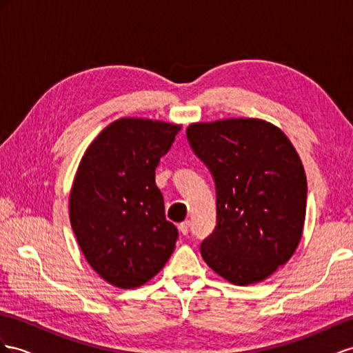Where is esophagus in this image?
Masks as SVG:
<instances>
[{"instance_id": "obj_1", "label": "esophagus", "mask_w": 353, "mask_h": 353, "mask_svg": "<svg viewBox=\"0 0 353 353\" xmlns=\"http://www.w3.org/2000/svg\"><path fill=\"white\" fill-rule=\"evenodd\" d=\"M189 228H191V223H189V221H185L179 225V230L183 234V236H186V234L189 232Z\"/></svg>"}]
</instances>
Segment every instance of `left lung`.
<instances>
[{"instance_id": "obj_1", "label": "left lung", "mask_w": 353, "mask_h": 353, "mask_svg": "<svg viewBox=\"0 0 353 353\" xmlns=\"http://www.w3.org/2000/svg\"><path fill=\"white\" fill-rule=\"evenodd\" d=\"M216 188V227L201 243L213 271L234 285L261 282L301 239L307 180L291 141L265 121L227 119L186 130Z\"/></svg>"}]
</instances>
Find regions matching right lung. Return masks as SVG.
<instances>
[{"instance_id": "right-lung-1", "label": "right lung", "mask_w": 353, "mask_h": 353, "mask_svg": "<svg viewBox=\"0 0 353 353\" xmlns=\"http://www.w3.org/2000/svg\"><path fill=\"white\" fill-rule=\"evenodd\" d=\"M179 125L125 117L88 148L70 195V222L88 263L108 283H146L171 256L179 231L155 183Z\"/></svg>"}]
</instances>
